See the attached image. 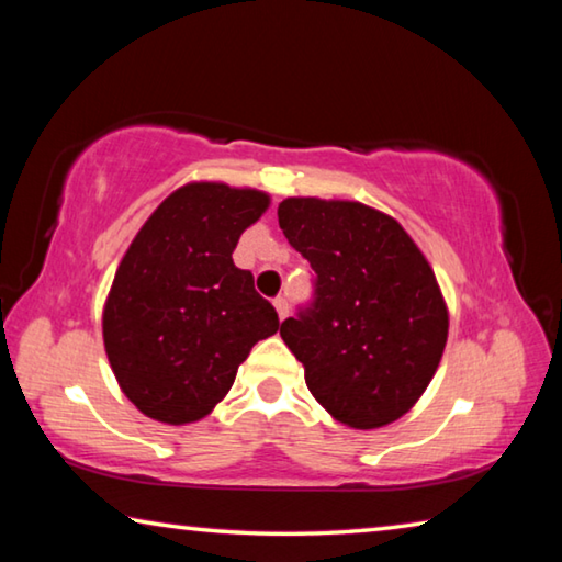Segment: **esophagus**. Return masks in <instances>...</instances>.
Returning <instances> with one entry per match:
<instances>
[{"label":"esophagus","instance_id":"esophagus-1","mask_svg":"<svg viewBox=\"0 0 562 562\" xmlns=\"http://www.w3.org/2000/svg\"><path fill=\"white\" fill-rule=\"evenodd\" d=\"M274 310H278V317H280V319L288 317V315H290V304H288V300H284V297L274 300Z\"/></svg>","mask_w":562,"mask_h":562}]
</instances>
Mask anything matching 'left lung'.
Wrapping results in <instances>:
<instances>
[{
  "mask_svg": "<svg viewBox=\"0 0 562 562\" xmlns=\"http://www.w3.org/2000/svg\"><path fill=\"white\" fill-rule=\"evenodd\" d=\"M278 217L317 274L312 307L280 327L312 396L349 429L396 422L426 392L449 337L429 260L392 215L357 201L288 198Z\"/></svg>",
  "mask_w": 562,
  "mask_h": 562,
  "instance_id": "1",
  "label": "left lung"
}]
</instances>
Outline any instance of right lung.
I'll return each instance as SVG.
<instances>
[{"label": "right lung", "mask_w": 562, "mask_h": 562, "mask_svg": "<svg viewBox=\"0 0 562 562\" xmlns=\"http://www.w3.org/2000/svg\"><path fill=\"white\" fill-rule=\"evenodd\" d=\"M270 195L217 180L173 190L133 237L103 304V347L133 406L160 424L201 422L237 367L280 329L278 312L235 268L240 235Z\"/></svg>", "instance_id": "add662e5"}]
</instances>
